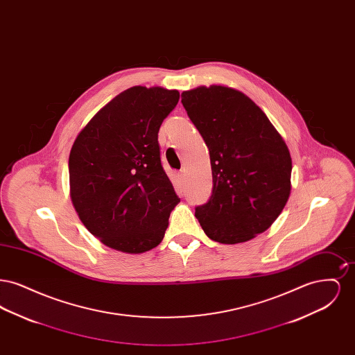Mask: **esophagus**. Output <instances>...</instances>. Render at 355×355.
I'll return each instance as SVG.
<instances>
[{
    "instance_id": "esophagus-1",
    "label": "esophagus",
    "mask_w": 355,
    "mask_h": 355,
    "mask_svg": "<svg viewBox=\"0 0 355 355\" xmlns=\"http://www.w3.org/2000/svg\"><path fill=\"white\" fill-rule=\"evenodd\" d=\"M177 177H178V180H180L181 182H184V180H185V171H184V170L178 171V173H177Z\"/></svg>"
}]
</instances>
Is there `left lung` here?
Returning <instances> with one entry per match:
<instances>
[{"label": "left lung", "mask_w": 355, "mask_h": 355, "mask_svg": "<svg viewBox=\"0 0 355 355\" xmlns=\"http://www.w3.org/2000/svg\"><path fill=\"white\" fill-rule=\"evenodd\" d=\"M182 105L210 153L213 190L196 207L210 239L234 245L269 229L290 196L291 157L266 114L234 89L182 93Z\"/></svg>", "instance_id": "1"}]
</instances>
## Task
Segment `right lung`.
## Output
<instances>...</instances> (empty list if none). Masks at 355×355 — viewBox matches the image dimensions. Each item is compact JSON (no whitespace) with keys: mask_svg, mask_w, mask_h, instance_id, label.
I'll return each instance as SVG.
<instances>
[{"mask_svg":"<svg viewBox=\"0 0 355 355\" xmlns=\"http://www.w3.org/2000/svg\"><path fill=\"white\" fill-rule=\"evenodd\" d=\"M178 100L177 90L133 86L73 144L71 201L86 229L112 249L144 253L164 239L180 198L161 164L158 132Z\"/></svg>","mask_w":355,"mask_h":355,"instance_id":"add662e5","label":"right lung"}]
</instances>
